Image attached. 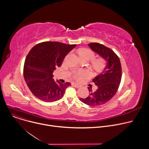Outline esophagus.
Here are the masks:
<instances>
[{
  "label": "esophagus",
  "instance_id": "34e87169",
  "mask_svg": "<svg viewBox=\"0 0 149 149\" xmlns=\"http://www.w3.org/2000/svg\"><path fill=\"white\" fill-rule=\"evenodd\" d=\"M72 85L75 88H79L80 87V85L79 84H77V83H75L74 82V83H72Z\"/></svg>",
  "mask_w": 149,
  "mask_h": 149
}]
</instances>
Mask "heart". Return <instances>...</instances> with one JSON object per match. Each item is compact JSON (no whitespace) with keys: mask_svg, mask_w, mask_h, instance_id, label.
Masks as SVG:
<instances>
[{"mask_svg":"<svg viewBox=\"0 0 149 149\" xmlns=\"http://www.w3.org/2000/svg\"><path fill=\"white\" fill-rule=\"evenodd\" d=\"M78 54L80 58H86L88 61L94 59L95 56L94 53L92 51L88 49H79L78 51ZM105 65H106V63L105 60L103 58H98L94 60L93 62L91 68L95 71L100 72L104 69V68L105 67ZM82 74H83L82 72H78V73L76 74L75 77L76 78H78L81 76H82Z\"/></svg>","mask_w":149,"mask_h":149,"instance_id":"b5f03b06","label":"heart"}]
</instances>
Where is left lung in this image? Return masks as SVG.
Wrapping results in <instances>:
<instances>
[{
  "instance_id": "obj_1",
  "label": "left lung",
  "mask_w": 149,
  "mask_h": 149,
  "mask_svg": "<svg viewBox=\"0 0 149 149\" xmlns=\"http://www.w3.org/2000/svg\"><path fill=\"white\" fill-rule=\"evenodd\" d=\"M88 46L106 61L102 72L93 79L98 87L96 91L88 87V97L79 98L84 104L94 107L107 102L117 93L121 79V65L118 56L109 48L95 42L88 44Z\"/></svg>"
}]
</instances>
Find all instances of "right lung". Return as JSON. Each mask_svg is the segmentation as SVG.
Wrapping results in <instances>:
<instances>
[{"label": "right lung", "instance_id": "1", "mask_svg": "<svg viewBox=\"0 0 149 149\" xmlns=\"http://www.w3.org/2000/svg\"><path fill=\"white\" fill-rule=\"evenodd\" d=\"M76 45L44 42L31 49L25 59L24 76L28 88L36 98L50 102L63 96L71 83L55 81L52 73L61 66L66 55Z\"/></svg>", "mask_w": 149, "mask_h": 149}]
</instances>
